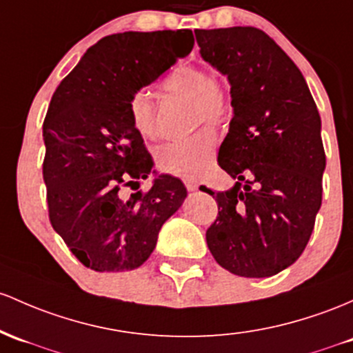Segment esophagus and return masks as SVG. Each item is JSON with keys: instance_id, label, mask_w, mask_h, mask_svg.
I'll return each mask as SVG.
<instances>
[{"instance_id": "1", "label": "esophagus", "mask_w": 353, "mask_h": 353, "mask_svg": "<svg viewBox=\"0 0 353 353\" xmlns=\"http://www.w3.org/2000/svg\"><path fill=\"white\" fill-rule=\"evenodd\" d=\"M184 184H185V188H188V191H191V192H194V191H197V189H199V184H197L196 181L185 179Z\"/></svg>"}]
</instances>
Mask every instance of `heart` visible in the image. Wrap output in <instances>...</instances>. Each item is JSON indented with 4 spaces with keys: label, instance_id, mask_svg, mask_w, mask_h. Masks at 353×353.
I'll list each match as a JSON object with an SVG mask.
<instances>
[{
    "label": "heart",
    "instance_id": "1",
    "mask_svg": "<svg viewBox=\"0 0 353 353\" xmlns=\"http://www.w3.org/2000/svg\"><path fill=\"white\" fill-rule=\"evenodd\" d=\"M165 92L183 97L194 103V122L204 120L212 125H223L231 117V97L223 83L211 79L204 68L196 65H181L174 68L162 82ZM129 117L134 129L142 137L154 139L159 135L157 108L154 95L145 88H139L130 95ZM218 137L209 127L199 129L191 137L169 142L156 152L157 168L185 179H199L211 169Z\"/></svg>",
    "mask_w": 353,
    "mask_h": 353
}]
</instances>
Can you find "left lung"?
Instances as JSON below:
<instances>
[{
	"mask_svg": "<svg viewBox=\"0 0 353 353\" xmlns=\"http://www.w3.org/2000/svg\"><path fill=\"white\" fill-rule=\"evenodd\" d=\"M204 61L228 77L233 119L218 162L236 181L209 194L218 219L211 254L245 278L280 273L300 258L321 206V120L298 67L251 26L197 30Z\"/></svg>",
	"mask_w": 353,
	"mask_h": 353,
	"instance_id": "8db88e82",
	"label": "left lung"
}]
</instances>
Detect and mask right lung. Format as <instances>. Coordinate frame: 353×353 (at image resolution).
<instances>
[{
  "label": "right lung",
  "mask_w": 353,
  "mask_h": 353,
  "mask_svg": "<svg viewBox=\"0 0 353 353\" xmlns=\"http://www.w3.org/2000/svg\"><path fill=\"white\" fill-rule=\"evenodd\" d=\"M192 46L191 30L110 34L52 97L43 123L50 221L87 268L117 273L144 265L162 224L183 206L188 191L169 174L156 176L147 192L127 194L154 168L127 103Z\"/></svg>",
  "instance_id": "add662e5"
}]
</instances>
